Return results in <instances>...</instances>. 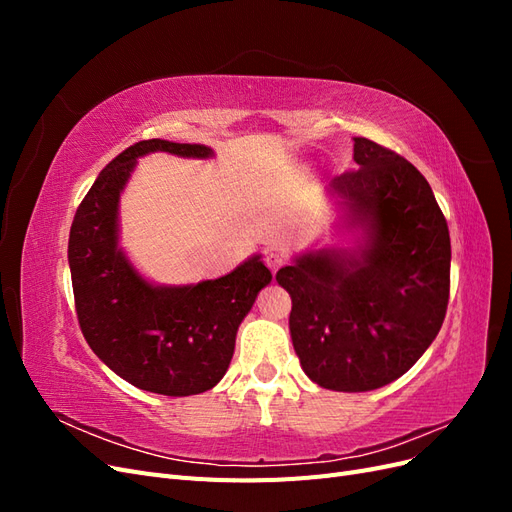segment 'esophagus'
Segmentation results:
<instances>
[{"label":"esophagus","instance_id":"34e87169","mask_svg":"<svg viewBox=\"0 0 512 512\" xmlns=\"http://www.w3.org/2000/svg\"><path fill=\"white\" fill-rule=\"evenodd\" d=\"M265 262H267V267L275 273L277 269H280L284 262H286V256L284 254H280V252H267L265 254Z\"/></svg>","mask_w":512,"mask_h":512}]
</instances>
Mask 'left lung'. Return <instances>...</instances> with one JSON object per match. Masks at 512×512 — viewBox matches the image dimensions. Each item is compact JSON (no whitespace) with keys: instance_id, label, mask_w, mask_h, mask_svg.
<instances>
[{"instance_id":"8db88e82","label":"left lung","mask_w":512,"mask_h":512,"mask_svg":"<svg viewBox=\"0 0 512 512\" xmlns=\"http://www.w3.org/2000/svg\"><path fill=\"white\" fill-rule=\"evenodd\" d=\"M354 162L329 185L354 245L301 254L275 275L303 371L342 393L404 376L436 339L451 288V237L427 179L361 136Z\"/></svg>"}]
</instances>
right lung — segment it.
<instances>
[{
	"label": "right lung",
	"instance_id": "obj_1",
	"mask_svg": "<svg viewBox=\"0 0 512 512\" xmlns=\"http://www.w3.org/2000/svg\"><path fill=\"white\" fill-rule=\"evenodd\" d=\"M153 151L211 158L205 145L151 138L108 164L76 209L68 262L76 316L89 348L136 389L188 397L213 389L230 365L241 320L271 271L258 254L218 280L158 286L119 247V196L136 160Z\"/></svg>",
	"mask_w": 512,
	"mask_h": 512
}]
</instances>
